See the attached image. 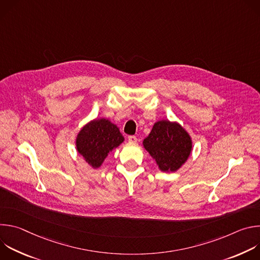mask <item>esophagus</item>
Instances as JSON below:
<instances>
[{
    "instance_id": "1",
    "label": "esophagus",
    "mask_w": 260,
    "mask_h": 260,
    "mask_svg": "<svg viewBox=\"0 0 260 260\" xmlns=\"http://www.w3.org/2000/svg\"><path fill=\"white\" fill-rule=\"evenodd\" d=\"M128 141H129L131 143H137L138 139H137V137H135V136H129V137H128Z\"/></svg>"
}]
</instances>
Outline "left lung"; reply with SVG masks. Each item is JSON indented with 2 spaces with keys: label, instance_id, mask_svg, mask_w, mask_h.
<instances>
[{
  "label": "left lung",
  "instance_id": "obj_1",
  "mask_svg": "<svg viewBox=\"0 0 260 260\" xmlns=\"http://www.w3.org/2000/svg\"><path fill=\"white\" fill-rule=\"evenodd\" d=\"M143 146L155 159L159 170L170 173L186 162L192 150V141L179 123L159 120L144 139Z\"/></svg>",
  "mask_w": 260,
  "mask_h": 260
}]
</instances>
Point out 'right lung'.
<instances>
[{"mask_svg": "<svg viewBox=\"0 0 260 260\" xmlns=\"http://www.w3.org/2000/svg\"><path fill=\"white\" fill-rule=\"evenodd\" d=\"M123 141L116 124L100 118L91 120L81 128L76 138V148L90 167L98 169L108 154Z\"/></svg>", "mask_w": 260, "mask_h": 260, "instance_id": "add662e5", "label": "right lung"}]
</instances>
